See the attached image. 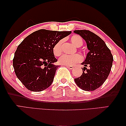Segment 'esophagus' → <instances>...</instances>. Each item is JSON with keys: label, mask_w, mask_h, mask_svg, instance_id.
Returning <instances> with one entry per match:
<instances>
[{"label": "esophagus", "mask_w": 126, "mask_h": 126, "mask_svg": "<svg viewBox=\"0 0 126 126\" xmlns=\"http://www.w3.org/2000/svg\"><path fill=\"white\" fill-rule=\"evenodd\" d=\"M67 67H68L69 69H72L74 68L73 66H69V65H68V66H67Z\"/></svg>", "instance_id": "34e87169"}]
</instances>
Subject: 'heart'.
I'll return each instance as SVG.
<instances>
[{"instance_id":"heart-1","label":"heart","mask_w":126,"mask_h":126,"mask_svg":"<svg viewBox=\"0 0 126 126\" xmlns=\"http://www.w3.org/2000/svg\"><path fill=\"white\" fill-rule=\"evenodd\" d=\"M70 41L72 44L77 47H80L82 45V39L79 35H73L70 38ZM62 44H63V40H60L53 46V52L56 56H59L61 54ZM82 60V56L79 54L73 55L63 54L60 58L59 63L63 65L72 66L75 63H80Z\"/></svg>"}]
</instances>
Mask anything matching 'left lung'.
<instances>
[{
  "label": "left lung",
  "mask_w": 126,
  "mask_h": 126,
  "mask_svg": "<svg viewBox=\"0 0 126 126\" xmlns=\"http://www.w3.org/2000/svg\"><path fill=\"white\" fill-rule=\"evenodd\" d=\"M85 41L89 52L81 65L82 74L75 79L77 85L86 91L99 88L107 79L111 71L113 56L106 43L101 38L89 30H75Z\"/></svg>",
  "instance_id": "1"
}]
</instances>
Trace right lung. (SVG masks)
<instances>
[{
	"instance_id": "1",
	"label": "right lung",
	"mask_w": 126,
	"mask_h": 126,
	"mask_svg": "<svg viewBox=\"0 0 126 126\" xmlns=\"http://www.w3.org/2000/svg\"><path fill=\"white\" fill-rule=\"evenodd\" d=\"M72 32L41 29L26 37L14 54L15 73L29 90L41 92L52 84L58 66L53 52L55 44Z\"/></svg>"
}]
</instances>
